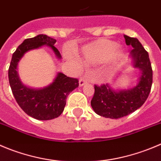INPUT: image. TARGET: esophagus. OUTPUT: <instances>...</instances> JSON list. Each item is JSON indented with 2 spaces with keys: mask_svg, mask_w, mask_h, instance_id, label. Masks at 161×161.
Listing matches in <instances>:
<instances>
[{
  "mask_svg": "<svg viewBox=\"0 0 161 161\" xmlns=\"http://www.w3.org/2000/svg\"><path fill=\"white\" fill-rule=\"evenodd\" d=\"M88 78L85 77V76H84V77H82V78H80V79L79 85H80V86H83V85H85V84L88 83Z\"/></svg>",
  "mask_w": 161,
  "mask_h": 161,
  "instance_id": "obj_1",
  "label": "esophagus"
}]
</instances>
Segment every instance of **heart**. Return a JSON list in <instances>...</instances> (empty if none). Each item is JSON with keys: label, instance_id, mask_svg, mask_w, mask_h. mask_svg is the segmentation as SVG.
<instances>
[{"label": "heart", "instance_id": "b5f03b06", "mask_svg": "<svg viewBox=\"0 0 161 161\" xmlns=\"http://www.w3.org/2000/svg\"><path fill=\"white\" fill-rule=\"evenodd\" d=\"M81 53L87 64H96L106 61L112 65L117 64L123 56V52L117 47L115 42L103 39L85 46Z\"/></svg>", "mask_w": 161, "mask_h": 161}]
</instances>
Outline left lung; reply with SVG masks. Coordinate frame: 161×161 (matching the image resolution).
I'll use <instances>...</instances> for the list:
<instances>
[{
    "label": "left lung",
    "instance_id": "1",
    "mask_svg": "<svg viewBox=\"0 0 161 161\" xmlns=\"http://www.w3.org/2000/svg\"><path fill=\"white\" fill-rule=\"evenodd\" d=\"M126 45H131L135 68L140 69L142 75L138 85L129 90L115 92L107 84L95 85V92L91 100L92 108L99 115L110 119L126 116L144 104L153 84V69L148 53L137 38L124 36Z\"/></svg>",
    "mask_w": 161,
    "mask_h": 161
}]
</instances>
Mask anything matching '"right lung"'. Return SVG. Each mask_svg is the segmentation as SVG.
<instances>
[{
	"mask_svg": "<svg viewBox=\"0 0 161 161\" xmlns=\"http://www.w3.org/2000/svg\"><path fill=\"white\" fill-rule=\"evenodd\" d=\"M55 42V39L46 35H39L25 39L13 53L8 68L9 84L16 102L26 114L39 120H50L61 115L66 104L67 96L79 86V80L59 73L48 87L42 89H31L21 83L16 67L24 53L43 45L51 47L57 56L61 58L58 50L53 46Z\"/></svg>",
	"mask_w": 161,
	"mask_h": 161,
	"instance_id": "obj_1",
	"label": "right lung"
}]
</instances>
